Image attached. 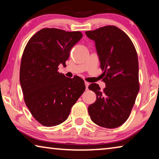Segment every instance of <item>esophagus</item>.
I'll return each instance as SVG.
<instances>
[{
  "instance_id": "1",
  "label": "esophagus",
  "mask_w": 159,
  "mask_h": 159,
  "mask_svg": "<svg viewBox=\"0 0 159 159\" xmlns=\"http://www.w3.org/2000/svg\"><path fill=\"white\" fill-rule=\"evenodd\" d=\"M85 85L86 90H88V86H89V85H90V83L85 81Z\"/></svg>"
}]
</instances>
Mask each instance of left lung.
Returning <instances> with one entry per match:
<instances>
[{
	"label": "left lung",
	"mask_w": 159,
	"mask_h": 159,
	"mask_svg": "<svg viewBox=\"0 0 159 159\" xmlns=\"http://www.w3.org/2000/svg\"><path fill=\"white\" fill-rule=\"evenodd\" d=\"M95 41L97 52L104 71L106 88L91 83L96 101L88 107L91 120L98 125L115 128L130 116L139 93V65L135 48L125 32L115 26H105L85 31Z\"/></svg>",
	"instance_id": "left-lung-1"
}]
</instances>
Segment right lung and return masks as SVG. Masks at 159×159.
<instances>
[{
    "label": "right lung",
    "instance_id": "right-lung-1",
    "mask_svg": "<svg viewBox=\"0 0 159 159\" xmlns=\"http://www.w3.org/2000/svg\"><path fill=\"white\" fill-rule=\"evenodd\" d=\"M82 37L80 31L45 28L26 45L21 61L20 85L26 107L43 125L52 127L65 121L85 91L81 78H67L57 71L60 64L66 65L71 48Z\"/></svg>",
    "mask_w": 159,
    "mask_h": 159
}]
</instances>
